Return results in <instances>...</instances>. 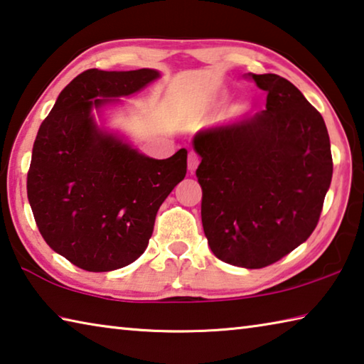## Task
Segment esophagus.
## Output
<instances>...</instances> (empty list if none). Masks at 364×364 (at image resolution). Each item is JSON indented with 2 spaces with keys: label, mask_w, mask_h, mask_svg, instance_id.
<instances>
[{
  "label": "esophagus",
  "mask_w": 364,
  "mask_h": 364,
  "mask_svg": "<svg viewBox=\"0 0 364 364\" xmlns=\"http://www.w3.org/2000/svg\"><path fill=\"white\" fill-rule=\"evenodd\" d=\"M199 162H200L199 156H197L196 152L191 151V152H189V156H188V168H189L191 173H194L196 168H197V165H199Z\"/></svg>",
  "instance_id": "obj_1"
}]
</instances>
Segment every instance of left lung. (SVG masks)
<instances>
[{"label": "left lung", "instance_id": "1", "mask_svg": "<svg viewBox=\"0 0 364 364\" xmlns=\"http://www.w3.org/2000/svg\"><path fill=\"white\" fill-rule=\"evenodd\" d=\"M250 77L267 109L197 132L196 170L202 226L215 257L263 268L305 242L332 180L331 143L321 114L274 73Z\"/></svg>", "mask_w": 364, "mask_h": 364}]
</instances>
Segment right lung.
<instances>
[{
  "instance_id": "1",
  "label": "right lung",
  "mask_w": 364,
  "mask_h": 364,
  "mask_svg": "<svg viewBox=\"0 0 364 364\" xmlns=\"http://www.w3.org/2000/svg\"><path fill=\"white\" fill-rule=\"evenodd\" d=\"M160 77L159 70L90 69L60 91L36 134L27 196L36 226L54 252L102 273L146 250L159 207L186 176L188 151L168 159L141 154L95 120Z\"/></svg>"
}]
</instances>
